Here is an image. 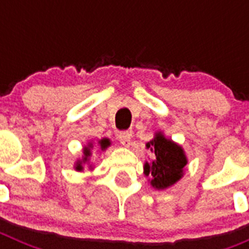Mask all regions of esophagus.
<instances>
[{
	"label": "esophagus",
	"mask_w": 249,
	"mask_h": 249,
	"mask_svg": "<svg viewBox=\"0 0 249 249\" xmlns=\"http://www.w3.org/2000/svg\"><path fill=\"white\" fill-rule=\"evenodd\" d=\"M131 137H132L131 132L128 131H123L118 135V140H120L121 144L124 147H128L129 144H131Z\"/></svg>",
	"instance_id": "1"
}]
</instances>
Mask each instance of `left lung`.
I'll return each mask as SVG.
<instances>
[{"mask_svg":"<svg viewBox=\"0 0 249 249\" xmlns=\"http://www.w3.org/2000/svg\"><path fill=\"white\" fill-rule=\"evenodd\" d=\"M147 148L155 153L152 163L144 164V175L151 177V184L157 190L172 186L182 177L187 158L183 149L172 141L157 133L155 140L147 143Z\"/></svg>","mask_w":249,"mask_h":249,"instance_id":"obj_1","label":"left lung"}]
</instances>
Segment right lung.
<instances>
[{
	"label": "right lung",
	"mask_w": 249,
	"mask_h": 249,
	"mask_svg": "<svg viewBox=\"0 0 249 249\" xmlns=\"http://www.w3.org/2000/svg\"><path fill=\"white\" fill-rule=\"evenodd\" d=\"M100 144H101V148L105 149V148H107V147L109 146V141L107 140V138H103V140L100 141ZM89 147H91V146H89ZM89 155H91V153H89V148H87V147H86V148H85V158H83V162H86V160H87V158H89ZM76 168L78 169V171H81V169H82V166H81V163H78V166H77Z\"/></svg>",
	"instance_id": "add662e5"
}]
</instances>
